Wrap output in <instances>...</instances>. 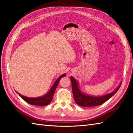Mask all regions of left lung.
Returning <instances> with one entry per match:
<instances>
[{"label": "left lung", "mask_w": 133, "mask_h": 133, "mask_svg": "<svg viewBox=\"0 0 133 133\" xmlns=\"http://www.w3.org/2000/svg\"><path fill=\"white\" fill-rule=\"evenodd\" d=\"M72 84V90L74 99L76 103L82 107H94L101 105L108 101L117 92L120 88L121 83L114 91L102 96H93L84 93L80 90L79 87V83L75 78L71 76L70 77Z\"/></svg>", "instance_id": "obj_1"}]
</instances>
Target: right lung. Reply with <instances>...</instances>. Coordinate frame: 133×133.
<instances>
[{"label":"right lung","instance_id":"add662e5","mask_svg":"<svg viewBox=\"0 0 133 133\" xmlns=\"http://www.w3.org/2000/svg\"><path fill=\"white\" fill-rule=\"evenodd\" d=\"M65 76H66V74H63L62 75L60 76L56 80L55 83H54L52 87L51 88V89L49 90L48 92L42 97L36 98H29L25 97L24 96H22L21 94L18 93L17 91H16L18 93L19 96L21 97L22 99L26 101L27 103L32 105H39V106H45V105L49 104L51 102V101H52L54 92H55L57 87L58 85V84L61 79Z\"/></svg>","mask_w":133,"mask_h":133}]
</instances>
